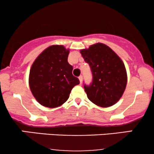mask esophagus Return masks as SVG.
<instances>
[{"mask_svg":"<svg viewBox=\"0 0 154 154\" xmlns=\"http://www.w3.org/2000/svg\"><path fill=\"white\" fill-rule=\"evenodd\" d=\"M79 82L82 83V75H80L79 77Z\"/></svg>","mask_w":154,"mask_h":154,"instance_id":"1","label":"esophagus"}]
</instances>
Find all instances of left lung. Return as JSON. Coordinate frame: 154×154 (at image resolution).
I'll list each match as a JSON object with an SVG mask.
<instances>
[{
	"instance_id": "8db88e82",
	"label": "left lung",
	"mask_w": 154,
	"mask_h": 154,
	"mask_svg": "<svg viewBox=\"0 0 154 154\" xmlns=\"http://www.w3.org/2000/svg\"><path fill=\"white\" fill-rule=\"evenodd\" d=\"M93 74L91 85H84L88 99L100 107L114 105L122 96L128 75L122 60L103 43L93 44L80 51Z\"/></svg>"
}]
</instances>
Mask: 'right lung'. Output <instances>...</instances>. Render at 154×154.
I'll list each match as a JSON object with an SVG mask.
<instances>
[{
  "label": "right lung",
  "instance_id": "add662e5",
  "mask_svg": "<svg viewBox=\"0 0 154 154\" xmlns=\"http://www.w3.org/2000/svg\"><path fill=\"white\" fill-rule=\"evenodd\" d=\"M69 50L54 45L41 53L30 68L29 85L35 99L48 108H56L68 100L72 89L79 84L68 63Z\"/></svg>",
  "mask_w": 154,
  "mask_h": 154
}]
</instances>
